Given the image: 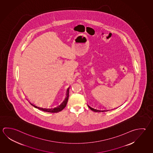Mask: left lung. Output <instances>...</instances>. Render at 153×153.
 <instances>
[{"label":"left lung","mask_w":153,"mask_h":153,"mask_svg":"<svg viewBox=\"0 0 153 153\" xmlns=\"http://www.w3.org/2000/svg\"><path fill=\"white\" fill-rule=\"evenodd\" d=\"M88 107H89V108L91 109L92 111H95V112H100V111H99V110H97V109H95L93 108L92 107H91L90 106H88Z\"/></svg>","instance_id":"8db88e82"}]
</instances>
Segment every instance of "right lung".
<instances>
[{
	"mask_svg": "<svg viewBox=\"0 0 153 153\" xmlns=\"http://www.w3.org/2000/svg\"><path fill=\"white\" fill-rule=\"evenodd\" d=\"M68 90H69V88L67 89V97L66 98V99L64 101L63 103L61 104V105H60L57 108L51 109L43 108H40V107H38L37 106H35V105H34L33 104H32L31 103H31V105H32L35 108L39 109L42 110V111L49 112V113H58V112L61 111L62 109H64L65 108V107L66 106L67 103L68 97H69V91H68Z\"/></svg>",
	"mask_w": 153,
	"mask_h": 153,
	"instance_id": "obj_1",
	"label": "right lung"
}]
</instances>
